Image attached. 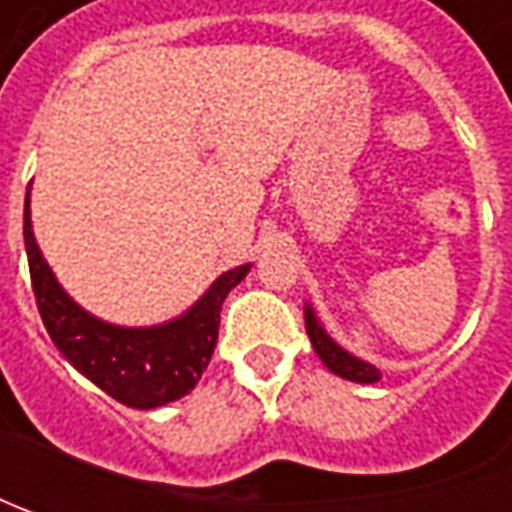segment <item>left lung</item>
Segmentation results:
<instances>
[{
    "label": "left lung",
    "instance_id": "left-lung-1",
    "mask_svg": "<svg viewBox=\"0 0 512 512\" xmlns=\"http://www.w3.org/2000/svg\"><path fill=\"white\" fill-rule=\"evenodd\" d=\"M305 327L307 336H310V344H313V350H316V356L325 362V367L330 373L342 376L347 382L359 384H373L382 379V373H379L376 364L364 362L359 356H353L350 350H344L342 344L327 333L325 325L319 322V316H316V310H313L310 302H305Z\"/></svg>",
    "mask_w": 512,
    "mask_h": 512
}]
</instances>
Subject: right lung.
Instances as JSON below:
<instances>
[{
	"label": "right lung",
	"instance_id": "add662e5",
	"mask_svg": "<svg viewBox=\"0 0 512 512\" xmlns=\"http://www.w3.org/2000/svg\"><path fill=\"white\" fill-rule=\"evenodd\" d=\"M25 250L36 307L59 353L99 390L136 410L176 402L199 384L219 339L227 293L250 273V262L230 267L182 316L162 325L125 327L88 313L59 285L33 236L30 193L25 196Z\"/></svg>",
	"mask_w": 512,
	"mask_h": 512
}]
</instances>
